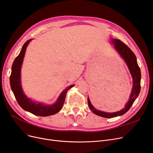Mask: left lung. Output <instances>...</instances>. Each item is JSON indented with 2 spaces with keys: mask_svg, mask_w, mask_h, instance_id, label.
Segmentation results:
<instances>
[{
  "mask_svg": "<svg viewBox=\"0 0 153 153\" xmlns=\"http://www.w3.org/2000/svg\"><path fill=\"white\" fill-rule=\"evenodd\" d=\"M111 42L114 45V47L118 51L120 56L124 59L126 65L130 70L131 75L133 78V88L131 93L130 96L129 100L125 105V108L120 111L113 112V113H107V112L97 110L92 105L90 99L88 98V105L90 109L94 114L98 116L104 118H114L118 116H121L125 114L130 108L134 102L138 97L141 90V71L138 66L136 60V56L134 53L124 43L117 39H111Z\"/></svg>",
  "mask_w": 153,
  "mask_h": 153,
  "instance_id": "8db88e82",
  "label": "left lung"
}]
</instances>
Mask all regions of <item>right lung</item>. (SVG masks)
Wrapping results in <instances>:
<instances>
[{
  "instance_id": "obj_1",
  "label": "right lung",
  "mask_w": 153,
  "mask_h": 153,
  "mask_svg": "<svg viewBox=\"0 0 153 153\" xmlns=\"http://www.w3.org/2000/svg\"><path fill=\"white\" fill-rule=\"evenodd\" d=\"M33 39L27 41L22 46L20 54L17 56L13 62L12 66V72L10 76V83L11 89L15 95L19 105L23 109L35 115L40 117H47L56 114L62 108L64 101H65L67 92L74 85H71L59 96L55 103L53 105H44L40 102H35L28 98L23 93L21 86V68L24 56L26 51L27 47L29 43Z\"/></svg>"
}]
</instances>
